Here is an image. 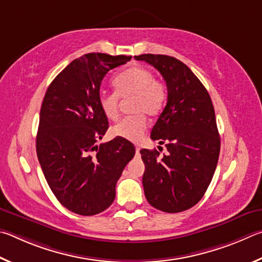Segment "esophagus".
<instances>
[{"label": "esophagus", "mask_w": 262, "mask_h": 262, "mask_svg": "<svg viewBox=\"0 0 262 262\" xmlns=\"http://www.w3.org/2000/svg\"><path fill=\"white\" fill-rule=\"evenodd\" d=\"M139 150H140V147H136V153L139 154Z\"/></svg>", "instance_id": "esophagus-1"}]
</instances>
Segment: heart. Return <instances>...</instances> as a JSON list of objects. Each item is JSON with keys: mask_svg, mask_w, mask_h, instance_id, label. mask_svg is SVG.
I'll list each match as a JSON object with an SVG mask.
<instances>
[{"mask_svg": "<svg viewBox=\"0 0 262 262\" xmlns=\"http://www.w3.org/2000/svg\"><path fill=\"white\" fill-rule=\"evenodd\" d=\"M113 86L116 93H102L99 98L104 116L116 121L121 105L119 99H134L131 112L136 115L116 124L112 128V135L131 143H138L143 139L147 127V119L143 113L150 116L161 113L168 98L167 86L163 81L155 79L154 73L143 67H132L119 72L114 78Z\"/></svg>", "mask_w": 262, "mask_h": 262, "instance_id": "b5f03b06", "label": "heart"}]
</instances>
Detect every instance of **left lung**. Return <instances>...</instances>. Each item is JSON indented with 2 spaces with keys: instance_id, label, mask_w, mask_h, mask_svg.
I'll use <instances>...</instances> for the list:
<instances>
[{
  "instance_id": "1",
  "label": "left lung",
  "mask_w": 262,
  "mask_h": 262,
  "mask_svg": "<svg viewBox=\"0 0 262 262\" xmlns=\"http://www.w3.org/2000/svg\"><path fill=\"white\" fill-rule=\"evenodd\" d=\"M135 58L157 69L168 90L166 107L150 132L168 153L160 158L157 149L140 150L145 196L154 208L180 213L199 203L217 166L221 140L212 100L180 59L154 54Z\"/></svg>"
}]
</instances>
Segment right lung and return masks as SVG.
<instances>
[{"instance_id": "right-lung-1", "label": "right lung", "mask_w": 262, "mask_h": 262, "mask_svg": "<svg viewBox=\"0 0 262 262\" xmlns=\"http://www.w3.org/2000/svg\"><path fill=\"white\" fill-rule=\"evenodd\" d=\"M131 56L91 53L73 59L49 85L40 110L36 154L50 190L64 207L91 216L115 199L118 178L135 157L132 143L100 146L108 118L100 108L101 81Z\"/></svg>"}]
</instances>
